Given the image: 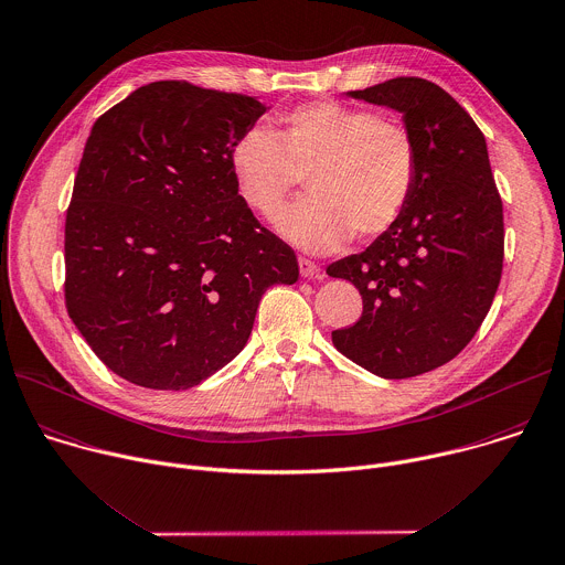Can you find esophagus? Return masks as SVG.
<instances>
[{
	"label": "esophagus",
	"mask_w": 565,
	"mask_h": 565,
	"mask_svg": "<svg viewBox=\"0 0 565 565\" xmlns=\"http://www.w3.org/2000/svg\"><path fill=\"white\" fill-rule=\"evenodd\" d=\"M299 273H301V277H308V279H319L321 277V268L315 262L306 259V257H299Z\"/></svg>",
	"instance_id": "esophagus-1"
}]
</instances>
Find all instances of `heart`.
I'll list each match as a JSON object with an SVG mask.
<instances>
[{
    "mask_svg": "<svg viewBox=\"0 0 565 565\" xmlns=\"http://www.w3.org/2000/svg\"><path fill=\"white\" fill-rule=\"evenodd\" d=\"M239 200L273 220L308 179L310 195L279 220V233L310 253L388 233L408 211L419 181L415 135L380 113L315 102L284 113L277 130H246L231 150Z\"/></svg>",
    "mask_w": 565,
    "mask_h": 565,
    "instance_id": "obj_1",
    "label": "heart"
}]
</instances>
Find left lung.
Returning a JSON list of instances; mask_svg holds the SVG:
<instances>
[{
    "instance_id": "obj_1",
    "label": "left lung",
    "mask_w": 565,
    "mask_h": 565,
    "mask_svg": "<svg viewBox=\"0 0 565 565\" xmlns=\"http://www.w3.org/2000/svg\"><path fill=\"white\" fill-rule=\"evenodd\" d=\"M348 95L404 115L419 181L388 233L326 268L363 299L332 343L372 374L408 380L455 359L486 319L503 268V204L483 132L441 86L395 77Z\"/></svg>"
}]
</instances>
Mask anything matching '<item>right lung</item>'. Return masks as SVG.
Listing matches in <instances>:
<instances>
[{
  "mask_svg": "<svg viewBox=\"0 0 565 565\" xmlns=\"http://www.w3.org/2000/svg\"><path fill=\"white\" fill-rule=\"evenodd\" d=\"M266 106L152 82L93 126L66 211V310L121 380L202 384L246 345L257 306L295 284V250L239 200L235 141Z\"/></svg>",
  "mask_w": 565,
  "mask_h": 565,
  "instance_id": "obj_1",
  "label": "right lung"
}]
</instances>
